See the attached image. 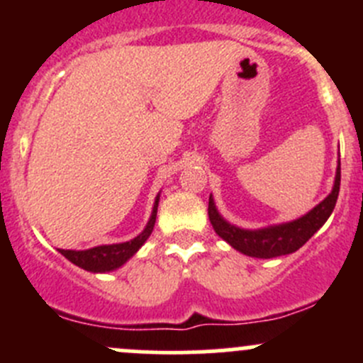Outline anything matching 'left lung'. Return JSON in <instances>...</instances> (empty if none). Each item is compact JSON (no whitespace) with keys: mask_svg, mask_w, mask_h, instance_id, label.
<instances>
[{"mask_svg":"<svg viewBox=\"0 0 363 363\" xmlns=\"http://www.w3.org/2000/svg\"><path fill=\"white\" fill-rule=\"evenodd\" d=\"M339 188L340 161L337 163V170H335L334 188H332L330 195L323 202L318 203L313 211L303 214L302 218L294 219L290 223L267 226V228L244 230L228 223L219 214L211 195L208 196V219H211L214 232L223 240H226L233 250L252 256V258H276V256L290 255V252L300 250L325 225L337 202Z\"/></svg>","mask_w":363,"mask_h":363,"instance_id":"1","label":"left lung"}]
</instances>
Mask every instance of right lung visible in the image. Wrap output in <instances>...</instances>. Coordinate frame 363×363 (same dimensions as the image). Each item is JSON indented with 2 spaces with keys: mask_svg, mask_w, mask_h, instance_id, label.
Masks as SVG:
<instances>
[{
  "mask_svg": "<svg viewBox=\"0 0 363 363\" xmlns=\"http://www.w3.org/2000/svg\"><path fill=\"white\" fill-rule=\"evenodd\" d=\"M158 202H160V195L156 196L155 207H152L151 218H149L147 225H145V228L142 230V233H138L135 239L128 240V242H121V244L96 246L84 251L60 250V252L65 256V258L69 259L73 265L80 267V269L87 270V272H111V270L119 269L121 265H124V263H126L135 252L144 246V242L152 233V228H155V223H156V214H158Z\"/></svg>",
  "mask_w": 363,
  "mask_h": 363,
  "instance_id": "add662e5",
  "label": "right lung"
}]
</instances>
